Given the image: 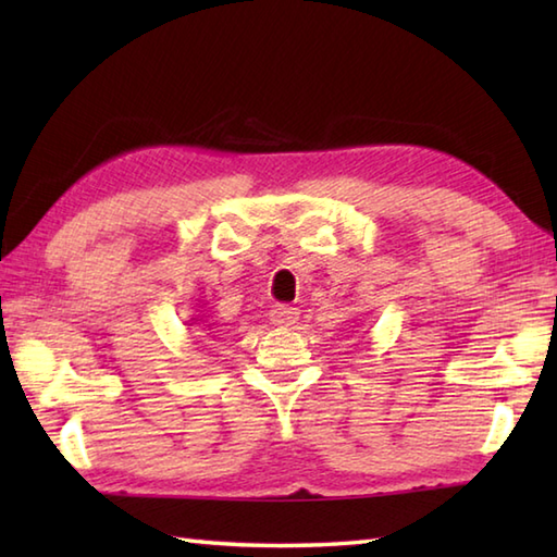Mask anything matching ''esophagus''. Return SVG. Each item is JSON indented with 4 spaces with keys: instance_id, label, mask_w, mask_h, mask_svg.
Instances as JSON below:
<instances>
[{
    "instance_id": "34e87169",
    "label": "esophagus",
    "mask_w": 557,
    "mask_h": 557,
    "mask_svg": "<svg viewBox=\"0 0 557 557\" xmlns=\"http://www.w3.org/2000/svg\"><path fill=\"white\" fill-rule=\"evenodd\" d=\"M270 321L275 323V325H282V327L294 325V323L299 321V309H294V306H287V304H277V306H272V311H270Z\"/></svg>"
}]
</instances>
